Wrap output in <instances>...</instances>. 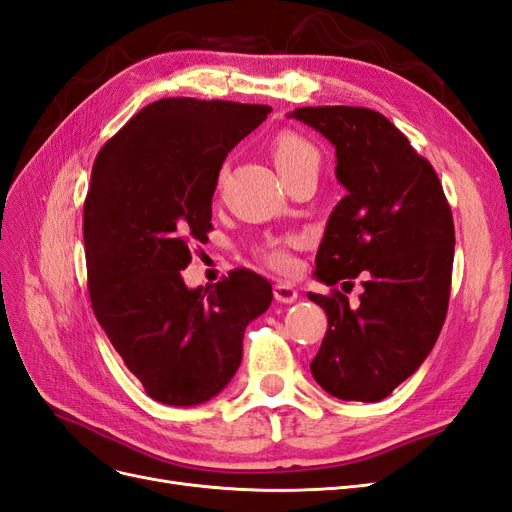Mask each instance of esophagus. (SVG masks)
I'll use <instances>...</instances> for the list:
<instances>
[{"label":"esophagus","mask_w":512,"mask_h":512,"mask_svg":"<svg viewBox=\"0 0 512 512\" xmlns=\"http://www.w3.org/2000/svg\"><path fill=\"white\" fill-rule=\"evenodd\" d=\"M273 297H275L277 303H294V301H297V297H299V292H297V288H294L292 284L280 282V284L273 286Z\"/></svg>","instance_id":"1"}]
</instances>
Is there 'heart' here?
Instances as JSON below:
<instances>
[{
	"label": "heart",
	"instance_id": "1",
	"mask_svg": "<svg viewBox=\"0 0 512 512\" xmlns=\"http://www.w3.org/2000/svg\"><path fill=\"white\" fill-rule=\"evenodd\" d=\"M271 156L282 177L303 166H318V151L314 149V145L305 141V138L299 136L297 132H290V130H284L273 138ZM260 258L271 269H277V271L292 269V256L288 254L284 245L265 247V250H260Z\"/></svg>",
	"mask_w": 512,
	"mask_h": 512
}]
</instances>
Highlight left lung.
Masks as SVG:
<instances>
[{"instance_id": "1", "label": "left lung", "mask_w": 512, "mask_h": 512, "mask_svg": "<svg viewBox=\"0 0 512 512\" xmlns=\"http://www.w3.org/2000/svg\"><path fill=\"white\" fill-rule=\"evenodd\" d=\"M290 117L329 138L346 188L316 254L327 286L363 277L359 305L344 292H309L327 312L312 374L346 401H380L421 367L451 297L455 226L433 166L378 111L303 106Z\"/></svg>"}]
</instances>
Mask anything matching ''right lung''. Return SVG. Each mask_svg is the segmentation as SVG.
<instances>
[{"label":"right lung","mask_w":512,"mask_h":512,"mask_svg":"<svg viewBox=\"0 0 512 512\" xmlns=\"http://www.w3.org/2000/svg\"><path fill=\"white\" fill-rule=\"evenodd\" d=\"M271 113L265 104L164 98L141 108L94 162L83 207L87 286L113 348L151 399L196 406L218 395L243 356L245 327L271 284L235 269L188 288L190 241L207 239L228 151Z\"/></svg>","instance_id":"1"}]
</instances>
